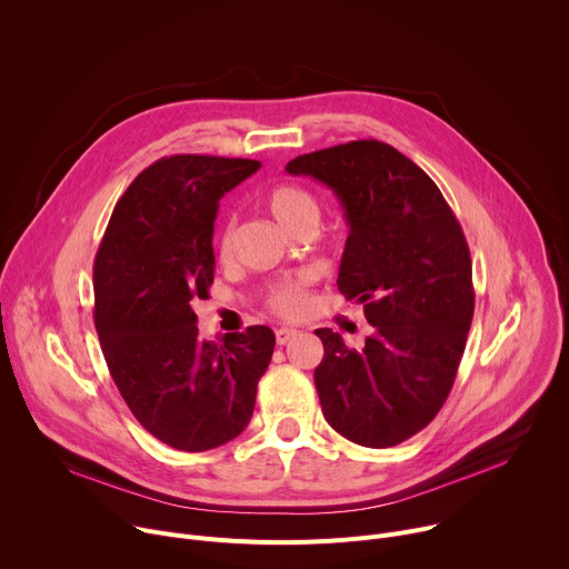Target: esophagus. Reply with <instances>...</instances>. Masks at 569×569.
I'll use <instances>...</instances> for the list:
<instances>
[{
  "label": "esophagus",
  "instance_id": "1",
  "mask_svg": "<svg viewBox=\"0 0 569 569\" xmlns=\"http://www.w3.org/2000/svg\"><path fill=\"white\" fill-rule=\"evenodd\" d=\"M274 336H277V345H286V342H290L295 336H297V329H290V327H281V329H277L274 331Z\"/></svg>",
  "mask_w": 569,
  "mask_h": 569
}]
</instances>
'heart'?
<instances>
[{
    "label": "heart",
    "instance_id": "b5f03b06",
    "mask_svg": "<svg viewBox=\"0 0 569 569\" xmlns=\"http://www.w3.org/2000/svg\"><path fill=\"white\" fill-rule=\"evenodd\" d=\"M266 209L272 213V218L288 229L290 233L312 227L319 220V202L317 198L303 189L301 184L283 182L274 184L263 196ZM233 238H236V222L227 220L218 233V257L220 261H227L233 250ZM268 306L281 315V317H297L308 306V277H295L288 279L270 290Z\"/></svg>",
    "mask_w": 569,
    "mask_h": 569
}]
</instances>
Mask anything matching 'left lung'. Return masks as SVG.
<instances>
[{"instance_id": "left-lung-1", "label": "left lung", "mask_w": 569, "mask_h": 569, "mask_svg": "<svg viewBox=\"0 0 569 569\" xmlns=\"http://www.w3.org/2000/svg\"><path fill=\"white\" fill-rule=\"evenodd\" d=\"M286 171L338 196L351 227L338 288L373 327L362 349L331 329L315 331L323 419L358 446H398L439 415L463 356L475 310L463 231L430 176L389 143L315 150Z\"/></svg>"}]
</instances>
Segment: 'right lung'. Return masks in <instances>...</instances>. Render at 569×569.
<instances>
[{
	"instance_id": "right-lung-1",
	"label": "right lung",
	"mask_w": 569,
	"mask_h": 569,
	"mask_svg": "<svg viewBox=\"0 0 569 569\" xmlns=\"http://www.w3.org/2000/svg\"><path fill=\"white\" fill-rule=\"evenodd\" d=\"M261 161L161 157L126 189L94 261V327L134 419L161 443L202 452L248 428L274 333L250 327L222 345L198 336L193 301L213 283L218 200Z\"/></svg>"
}]
</instances>
